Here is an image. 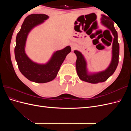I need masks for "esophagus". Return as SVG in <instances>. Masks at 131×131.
Listing matches in <instances>:
<instances>
[{"label": "esophagus", "mask_w": 131, "mask_h": 131, "mask_svg": "<svg viewBox=\"0 0 131 131\" xmlns=\"http://www.w3.org/2000/svg\"><path fill=\"white\" fill-rule=\"evenodd\" d=\"M70 46H71V48H72V50H75L76 48H77V44H75V43H71V44H70Z\"/></svg>", "instance_id": "esophagus-1"}]
</instances>
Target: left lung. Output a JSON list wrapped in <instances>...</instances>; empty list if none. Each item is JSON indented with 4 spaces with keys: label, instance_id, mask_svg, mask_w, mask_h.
<instances>
[{
    "label": "left lung",
    "instance_id": "8db88e82",
    "mask_svg": "<svg viewBox=\"0 0 131 131\" xmlns=\"http://www.w3.org/2000/svg\"><path fill=\"white\" fill-rule=\"evenodd\" d=\"M102 16V23L111 30L114 37L112 48V60L108 68L103 72L93 74H88L86 69V62L83 55L78 51L75 50L74 51L77 57L76 68L79 78L82 81L92 83V84H97L98 82L105 81L111 75L113 74L118 63L119 43L117 41V32L114 28L113 21L111 20L110 18L104 15Z\"/></svg>",
    "mask_w": 131,
    "mask_h": 131
}]
</instances>
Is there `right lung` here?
Listing matches in <instances>:
<instances>
[{"label": "right lung", "mask_w": 131, "mask_h": 131, "mask_svg": "<svg viewBox=\"0 0 131 131\" xmlns=\"http://www.w3.org/2000/svg\"><path fill=\"white\" fill-rule=\"evenodd\" d=\"M48 18V16L45 14H31L28 16L23 22L16 39L15 56L18 69L29 80L37 83H45L53 80L56 77L67 55L71 51L69 46L57 51L45 64H38L28 57L25 51L28 34L33 28L41 24Z\"/></svg>", "instance_id": "add662e5"}]
</instances>
